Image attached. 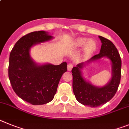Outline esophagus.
<instances>
[{
    "label": "esophagus",
    "instance_id": "1",
    "mask_svg": "<svg viewBox=\"0 0 129 129\" xmlns=\"http://www.w3.org/2000/svg\"><path fill=\"white\" fill-rule=\"evenodd\" d=\"M73 67V65L72 64V63H69V64L68 65V71H71V69H72Z\"/></svg>",
    "mask_w": 129,
    "mask_h": 129
}]
</instances>
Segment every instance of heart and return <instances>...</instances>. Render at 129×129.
I'll return each instance as SVG.
<instances>
[{"label": "heart", "mask_w": 129, "mask_h": 129, "mask_svg": "<svg viewBox=\"0 0 129 129\" xmlns=\"http://www.w3.org/2000/svg\"><path fill=\"white\" fill-rule=\"evenodd\" d=\"M74 49H78L84 47V51L86 54L93 53L97 49V43L93 40H88L86 38H78L73 42Z\"/></svg>", "instance_id": "heart-1"}]
</instances>
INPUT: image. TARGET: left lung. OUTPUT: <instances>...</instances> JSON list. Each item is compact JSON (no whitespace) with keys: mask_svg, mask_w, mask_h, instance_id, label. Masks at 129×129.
I'll return each mask as SVG.
<instances>
[{"mask_svg":"<svg viewBox=\"0 0 129 129\" xmlns=\"http://www.w3.org/2000/svg\"><path fill=\"white\" fill-rule=\"evenodd\" d=\"M101 41L100 52L86 62L78 63L72 69L73 89L77 100L80 103L90 107H97L109 101L116 94L121 80V60L117 49L108 39L99 36ZM108 58L111 62L112 77L108 83L103 86H97L86 80L82 70L86 65Z\"/></svg>","mask_w":129,"mask_h":129,"instance_id":"left-lung-1","label":"left lung"}]
</instances>
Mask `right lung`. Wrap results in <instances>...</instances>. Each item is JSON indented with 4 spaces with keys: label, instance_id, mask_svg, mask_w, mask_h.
I'll list each match as a JSON object with an SVG mask.
<instances>
[{
    "label": "right lung",
    "instance_id": "1",
    "mask_svg": "<svg viewBox=\"0 0 129 129\" xmlns=\"http://www.w3.org/2000/svg\"><path fill=\"white\" fill-rule=\"evenodd\" d=\"M53 38L45 31L30 32L18 40L10 54L8 76L12 88L20 98L33 105L51 102L67 71L66 61L58 66L40 64L31 57L32 47Z\"/></svg>",
    "mask_w": 129,
    "mask_h": 129
}]
</instances>
